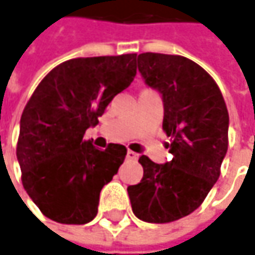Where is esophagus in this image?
I'll return each instance as SVG.
<instances>
[{
  "mask_svg": "<svg viewBox=\"0 0 255 255\" xmlns=\"http://www.w3.org/2000/svg\"><path fill=\"white\" fill-rule=\"evenodd\" d=\"M127 159H129V160H134V159H137V153L132 150H128L127 151Z\"/></svg>",
  "mask_w": 255,
  "mask_h": 255,
  "instance_id": "34e87169",
  "label": "esophagus"
}]
</instances>
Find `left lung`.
Masks as SVG:
<instances>
[{
  "mask_svg": "<svg viewBox=\"0 0 255 255\" xmlns=\"http://www.w3.org/2000/svg\"><path fill=\"white\" fill-rule=\"evenodd\" d=\"M137 65L144 83L162 96V127L172 138V160L154 163L143 154V179L127 191L138 219L168 223L198 209L218 181L229 115L218 84L194 61L146 52Z\"/></svg>",
  "mask_w": 255,
  "mask_h": 255,
  "instance_id": "1",
  "label": "left lung"
}]
</instances>
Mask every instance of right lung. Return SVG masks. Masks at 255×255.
I'll return each mask as SVG.
<instances>
[{
  "mask_svg": "<svg viewBox=\"0 0 255 255\" xmlns=\"http://www.w3.org/2000/svg\"><path fill=\"white\" fill-rule=\"evenodd\" d=\"M137 54L74 58L55 67L27 102L17 143L23 187L49 219L84 225L98 215L101 191L127 149L84 140L109 102L135 77Z\"/></svg>",
  "mask_w": 255,
  "mask_h": 255,
  "instance_id": "add662e5",
  "label": "right lung"
}]
</instances>
